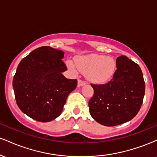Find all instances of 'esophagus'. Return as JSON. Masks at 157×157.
Instances as JSON below:
<instances>
[{
	"mask_svg": "<svg viewBox=\"0 0 157 157\" xmlns=\"http://www.w3.org/2000/svg\"><path fill=\"white\" fill-rule=\"evenodd\" d=\"M85 84H86V82H85V81L80 80V79H79V80H78V86H84Z\"/></svg>",
	"mask_w": 157,
	"mask_h": 157,
	"instance_id": "34e87169",
	"label": "esophagus"
}]
</instances>
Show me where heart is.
Instances as JSON below:
<instances>
[{
	"mask_svg": "<svg viewBox=\"0 0 157 157\" xmlns=\"http://www.w3.org/2000/svg\"><path fill=\"white\" fill-rule=\"evenodd\" d=\"M67 65L68 68L74 72L80 70L86 73L87 78L96 83H103L109 80L116 69L114 59L94 54L78 57L76 59V64L68 60Z\"/></svg>",
	"mask_w": 157,
	"mask_h": 157,
	"instance_id": "heart-1",
	"label": "heart"
}]
</instances>
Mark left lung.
<instances>
[{"label": "left lung", "instance_id": "obj_1", "mask_svg": "<svg viewBox=\"0 0 157 157\" xmlns=\"http://www.w3.org/2000/svg\"><path fill=\"white\" fill-rule=\"evenodd\" d=\"M112 80L105 84H92L93 97L89 112L97 122L115 126L130 121L137 114L143 101L145 84L137 63L121 55L116 60Z\"/></svg>", "mask_w": 157, "mask_h": 157}]
</instances>
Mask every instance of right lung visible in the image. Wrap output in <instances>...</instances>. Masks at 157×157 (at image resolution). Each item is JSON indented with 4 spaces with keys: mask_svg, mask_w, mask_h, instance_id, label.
Here are the masks:
<instances>
[{
    "mask_svg": "<svg viewBox=\"0 0 157 157\" xmlns=\"http://www.w3.org/2000/svg\"><path fill=\"white\" fill-rule=\"evenodd\" d=\"M64 52L41 46L22 59L13 78L17 105L27 116L50 122L62 112L66 99L76 89L77 79H67Z\"/></svg>",
    "mask_w": 157,
    "mask_h": 157,
    "instance_id": "obj_1",
    "label": "right lung"
}]
</instances>
